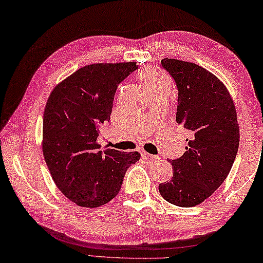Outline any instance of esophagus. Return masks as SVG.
I'll return each mask as SVG.
<instances>
[{"instance_id": "esophagus-1", "label": "esophagus", "mask_w": 263, "mask_h": 263, "mask_svg": "<svg viewBox=\"0 0 263 263\" xmlns=\"http://www.w3.org/2000/svg\"><path fill=\"white\" fill-rule=\"evenodd\" d=\"M142 157H143L144 161H147L148 163H153V162H156V161L160 160V156H155V155L148 154V153L142 154Z\"/></svg>"}]
</instances>
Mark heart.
Segmentation results:
<instances>
[{"instance_id":"1","label":"heart","mask_w":263,"mask_h":263,"mask_svg":"<svg viewBox=\"0 0 263 263\" xmlns=\"http://www.w3.org/2000/svg\"><path fill=\"white\" fill-rule=\"evenodd\" d=\"M141 80L145 89L161 87V86H169L170 87V80L160 71L152 70V68L141 73Z\"/></svg>"}]
</instances>
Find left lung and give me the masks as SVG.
I'll return each mask as SVG.
<instances>
[{"mask_svg":"<svg viewBox=\"0 0 263 263\" xmlns=\"http://www.w3.org/2000/svg\"><path fill=\"white\" fill-rule=\"evenodd\" d=\"M162 66L178 88L176 122L190 132L186 152L170 161L174 176L158 185L166 201L180 208L199 205L229 176L239 148L234 101L222 81L195 63L164 58Z\"/></svg>","mask_w":263,"mask_h":263,"instance_id":"1","label":"left lung"}]
</instances>
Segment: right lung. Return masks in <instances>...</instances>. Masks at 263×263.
Segmentation results:
<instances>
[{"instance_id":"right-lung-1","label":"right lung","mask_w":263,"mask_h":263,"mask_svg":"<svg viewBox=\"0 0 263 263\" xmlns=\"http://www.w3.org/2000/svg\"><path fill=\"white\" fill-rule=\"evenodd\" d=\"M136 62L86 65L55 86L43 116V156L57 187L81 208H99L121 189L137 152L100 150L102 124L109 121L118 85Z\"/></svg>"}]
</instances>
